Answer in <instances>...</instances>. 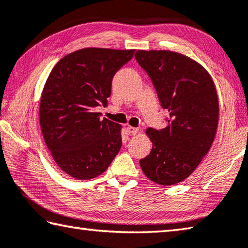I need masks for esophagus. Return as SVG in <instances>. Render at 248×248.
Instances as JSON below:
<instances>
[{
	"instance_id": "obj_1",
	"label": "esophagus",
	"mask_w": 248,
	"mask_h": 248,
	"mask_svg": "<svg viewBox=\"0 0 248 248\" xmlns=\"http://www.w3.org/2000/svg\"><path fill=\"white\" fill-rule=\"evenodd\" d=\"M127 131L129 135H136V133H138L139 131V128H136V127H131V125H129L127 128Z\"/></svg>"
}]
</instances>
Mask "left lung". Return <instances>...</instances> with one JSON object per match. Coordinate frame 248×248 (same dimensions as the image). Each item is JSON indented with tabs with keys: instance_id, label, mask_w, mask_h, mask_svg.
I'll return each instance as SVG.
<instances>
[{
	"instance_id": "left-lung-1",
	"label": "left lung",
	"mask_w": 248,
	"mask_h": 248,
	"mask_svg": "<svg viewBox=\"0 0 248 248\" xmlns=\"http://www.w3.org/2000/svg\"><path fill=\"white\" fill-rule=\"evenodd\" d=\"M135 57L170 115L166 128L147 129L152 149L140 166L153 182L172 186L193 173L213 143L218 124L217 93L210 74L182 54L138 50Z\"/></svg>"
}]
</instances>
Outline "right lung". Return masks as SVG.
<instances>
[{"mask_svg": "<svg viewBox=\"0 0 248 248\" xmlns=\"http://www.w3.org/2000/svg\"><path fill=\"white\" fill-rule=\"evenodd\" d=\"M135 49L82 48L62 57L44 86L39 124L53 159L65 173L89 180L107 170L119 152L121 125L101 119L112 78Z\"/></svg>", "mask_w": 248, "mask_h": 248, "instance_id": "right-lung-1", "label": "right lung"}]
</instances>
